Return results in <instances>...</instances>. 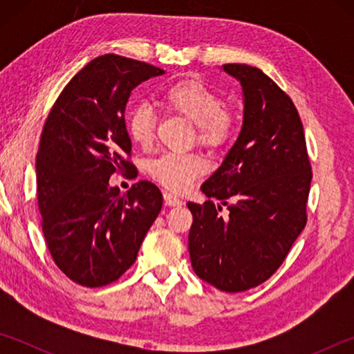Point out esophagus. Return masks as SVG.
Returning a JSON list of instances; mask_svg holds the SVG:
<instances>
[{
    "instance_id": "34e87169",
    "label": "esophagus",
    "mask_w": 354,
    "mask_h": 354,
    "mask_svg": "<svg viewBox=\"0 0 354 354\" xmlns=\"http://www.w3.org/2000/svg\"><path fill=\"white\" fill-rule=\"evenodd\" d=\"M164 200L169 206H181L183 205V200L179 198V196L173 195L171 192H164Z\"/></svg>"
}]
</instances>
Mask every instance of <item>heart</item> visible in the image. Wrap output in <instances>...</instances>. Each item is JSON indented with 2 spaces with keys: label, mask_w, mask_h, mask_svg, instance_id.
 <instances>
[{
  "label": "heart",
  "mask_w": 354,
  "mask_h": 354,
  "mask_svg": "<svg viewBox=\"0 0 354 354\" xmlns=\"http://www.w3.org/2000/svg\"><path fill=\"white\" fill-rule=\"evenodd\" d=\"M160 104L170 113H178L195 124V137L201 147L218 149L236 133V117L217 92L196 80H181L170 84L160 95ZM129 137L139 147L147 148L154 139L156 115L151 106L136 104L127 118ZM205 164L195 154L164 153L148 164L156 181L171 190L187 189L198 178Z\"/></svg>",
  "instance_id": "b5f03b06"
}]
</instances>
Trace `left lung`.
I'll return each instance as SVG.
<instances>
[{
    "label": "left lung",
    "instance_id": "obj_1",
    "mask_svg": "<svg viewBox=\"0 0 354 354\" xmlns=\"http://www.w3.org/2000/svg\"><path fill=\"white\" fill-rule=\"evenodd\" d=\"M243 88V124L220 169L201 185L207 201L187 203L192 267L223 292H243L272 277L308 221L313 179L298 111L259 68L225 64ZM211 198L230 211L226 218Z\"/></svg>",
    "mask_w": 354,
    "mask_h": 354
}]
</instances>
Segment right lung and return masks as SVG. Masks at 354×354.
Instances as JSON below:
<instances>
[{
	"mask_svg": "<svg viewBox=\"0 0 354 354\" xmlns=\"http://www.w3.org/2000/svg\"><path fill=\"white\" fill-rule=\"evenodd\" d=\"M162 73L136 59L100 56L48 113L35 162L41 231L53 261L76 284L103 287L122 277L162 207L153 183L124 194L109 185L113 173L137 176L124 122L131 91Z\"/></svg>",
	"mask_w": 354,
	"mask_h": 354,
	"instance_id": "right-lung-1",
	"label": "right lung"
}]
</instances>
